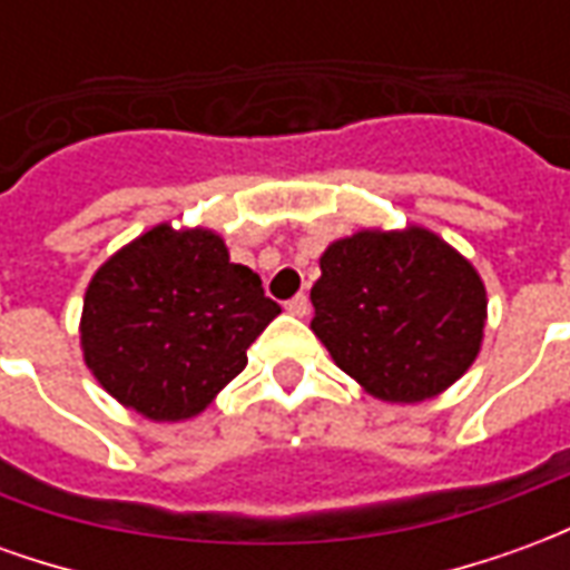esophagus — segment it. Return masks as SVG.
Instances as JSON below:
<instances>
[{
    "label": "esophagus",
    "instance_id": "34e87169",
    "mask_svg": "<svg viewBox=\"0 0 570 570\" xmlns=\"http://www.w3.org/2000/svg\"><path fill=\"white\" fill-rule=\"evenodd\" d=\"M308 308H311V302L305 293H298V296H293L289 302H286V311H289L293 317H305V314H308Z\"/></svg>",
    "mask_w": 570,
    "mask_h": 570
}]
</instances>
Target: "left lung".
<instances>
[{
  "label": "left lung",
  "instance_id": "obj_1",
  "mask_svg": "<svg viewBox=\"0 0 570 570\" xmlns=\"http://www.w3.org/2000/svg\"><path fill=\"white\" fill-rule=\"evenodd\" d=\"M311 330L335 366L387 403L442 394L476 360L485 286L428 228L357 232L326 247Z\"/></svg>",
  "mask_w": 570,
  "mask_h": 570
}]
</instances>
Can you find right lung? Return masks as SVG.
Listing matches in <instances>:
<instances>
[{
  "label": "right lung",
  "mask_w": 570,
  "mask_h": 570,
  "mask_svg": "<svg viewBox=\"0 0 570 570\" xmlns=\"http://www.w3.org/2000/svg\"><path fill=\"white\" fill-rule=\"evenodd\" d=\"M277 314L259 274L228 259L223 237L164 223L97 268L81 351L121 406L186 421L247 366V347Z\"/></svg>",
  "instance_id": "1"
}]
</instances>
